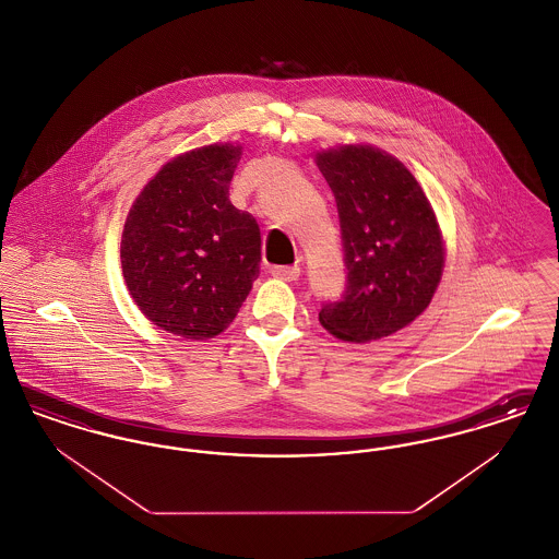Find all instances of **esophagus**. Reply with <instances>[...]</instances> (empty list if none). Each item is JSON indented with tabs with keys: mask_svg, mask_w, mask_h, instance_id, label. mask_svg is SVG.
<instances>
[{
	"mask_svg": "<svg viewBox=\"0 0 559 559\" xmlns=\"http://www.w3.org/2000/svg\"><path fill=\"white\" fill-rule=\"evenodd\" d=\"M272 276L281 281H297L299 278V266H272Z\"/></svg>",
	"mask_w": 559,
	"mask_h": 559,
	"instance_id": "1",
	"label": "esophagus"
}]
</instances>
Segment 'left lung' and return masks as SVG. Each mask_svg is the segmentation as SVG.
<instances>
[{"label": "left lung", "instance_id": "8db88e82", "mask_svg": "<svg viewBox=\"0 0 559 559\" xmlns=\"http://www.w3.org/2000/svg\"><path fill=\"white\" fill-rule=\"evenodd\" d=\"M333 190L346 264V292L320 308V324L344 342L367 344L417 319L444 267L436 213L413 174L372 146L317 155Z\"/></svg>", "mask_w": 559, "mask_h": 559}]
</instances>
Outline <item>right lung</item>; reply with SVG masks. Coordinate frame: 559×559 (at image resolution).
Listing matches in <instances>:
<instances>
[{
	"instance_id": "right-lung-1",
	"label": "right lung",
	"mask_w": 559,
	"mask_h": 559,
	"mask_svg": "<svg viewBox=\"0 0 559 559\" xmlns=\"http://www.w3.org/2000/svg\"><path fill=\"white\" fill-rule=\"evenodd\" d=\"M240 146L180 155L144 187L121 239V267L142 314L185 340H210L239 312L260 274L262 237L230 203Z\"/></svg>"
}]
</instances>
